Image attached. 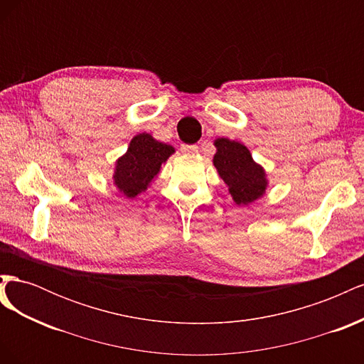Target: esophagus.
<instances>
[{
  "label": "esophagus",
  "instance_id": "34e87169",
  "mask_svg": "<svg viewBox=\"0 0 364 364\" xmlns=\"http://www.w3.org/2000/svg\"><path fill=\"white\" fill-rule=\"evenodd\" d=\"M182 151L183 153H196L197 151V146H194V144H182Z\"/></svg>",
  "mask_w": 364,
  "mask_h": 364
}]
</instances>
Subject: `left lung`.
Masks as SVG:
<instances>
[{"label": "left lung", "mask_w": 364, "mask_h": 364, "mask_svg": "<svg viewBox=\"0 0 364 364\" xmlns=\"http://www.w3.org/2000/svg\"><path fill=\"white\" fill-rule=\"evenodd\" d=\"M214 165L237 205H249L266 191V173L253 162L249 150L237 141L220 138L215 141Z\"/></svg>", "instance_id": "8db88e82"}]
</instances>
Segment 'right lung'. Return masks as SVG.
I'll return each mask as SVG.
<instances>
[{
  "mask_svg": "<svg viewBox=\"0 0 364 364\" xmlns=\"http://www.w3.org/2000/svg\"><path fill=\"white\" fill-rule=\"evenodd\" d=\"M173 151L171 146L153 139L149 134L136 135L130 141L126 155L117 162L115 185L127 197L138 196L147 188Z\"/></svg>",
  "mask_w": 364,
  "mask_h": 364,
  "instance_id": "1",
  "label": "right lung"
}]
</instances>
